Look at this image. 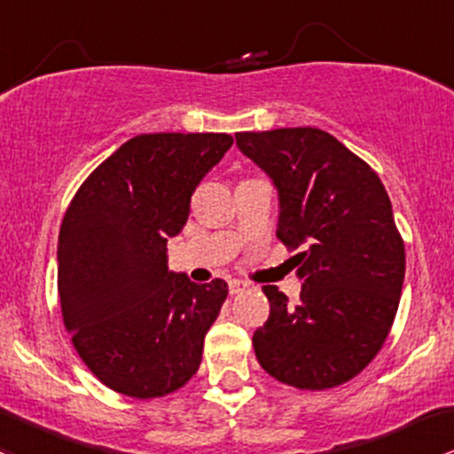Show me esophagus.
I'll list each match as a JSON object with an SVG mask.
<instances>
[{"label":"esophagus","mask_w":454,"mask_h":454,"mask_svg":"<svg viewBox=\"0 0 454 454\" xmlns=\"http://www.w3.org/2000/svg\"><path fill=\"white\" fill-rule=\"evenodd\" d=\"M247 287H250V285L246 283V280H231V283H228V289H231V294H243V291H246Z\"/></svg>","instance_id":"1"}]
</instances>
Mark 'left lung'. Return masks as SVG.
<instances>
[{"label":"left lung","instance_id":"8db88e82","mask_svg":"<svg viewBox=\"0 0 454 454\" xmlns=\"http://www.w3.org/2000/svg\"><path fill=\"white\" fill-rule=\"evenodd\" d=\"M274 180L278 239L295 254L300 302L265 285L270 317L252 343L270 376L295 389L348 383L387 340L404 280V241L376 171L319 128L237 132Z\"/></svg>","mask_w":454,"mask_h":454}]
</instances>
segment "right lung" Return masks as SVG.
<instances>
[{"label": "right lung", "instance_id": "1", "mask_svg": "<svg viewBox=\"0 0 454 454\" xmlns=\"http://www.w3.org/2000/svg\"><path fill=\"white\" fill-rule=\"evenodd\" d=\"M226 132H156L126 141L75 191L59 235L63 322L108 389L150 400L189 383L228 285L167 270V239L191 193L231 150Z\"/></svg>", "mask_w": 454, "mask_h": 454}]
</instances>
